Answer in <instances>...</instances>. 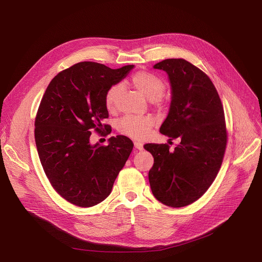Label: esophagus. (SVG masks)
<instances>
[{
	"label": "esophagus",
	"mask_w": 262,
	"mask_h": 262,
	"mask_svg": "<svg viewBox=\"0 0 262 262\" xmlns=\"http://www.w3.org/2000/svg\"><path fill=\"white\" fill-rule=\"evenodd\" d=\"M135 148H137L138 150H143V144L139 143V142H135Z\"/></svg>",
	"instance_id": "obj_1"
}]
</instances>
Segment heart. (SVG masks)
<instances>
[{
    "instance_id": "1",
    "label": "heart",
    "mask_w": 262,
    "mask_h": 262,
    "mask_svg": "<svg viewBox=\"0 0 262 262\" xmlns=\"http://www.w3.org/2000/svg\"><path fill=\"white\" fill-rule=\"evenodd\" d=\"M130 84L147 99L152 100L157 105L162 104L161 95L165 89L164 82L156 74L148 71H138L130 79ZM121 86H112L105 93L104 103L107 110H113L116 105L117 98L120 94ZM155 125V120L151 117H125L118 123V130L125 136L136 140L146 138L148 133Z\"/></svg>"
}]
</instances>
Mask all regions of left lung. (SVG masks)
<instances>
[{
    "instance_id": "1",
    "label": "left lung",
    "mask_w": 262,
    "mask_h": 262,
    "mask_svg": "<svg viewBox=\"0 0 262 262\" xmlns=\"http://www.w3.org/2000/svg\"><path fill=\"white\" fill-rule=\"evenodd\" d=\"M154 68L167 72L171 86L169 113L160 132L180 143L146 144L155 159L148 178L154 196L171 207L198 200L213 182L225 154L227 133L215 87L198 67L184 59H166Z\"/></svg>"
}]
</instances>
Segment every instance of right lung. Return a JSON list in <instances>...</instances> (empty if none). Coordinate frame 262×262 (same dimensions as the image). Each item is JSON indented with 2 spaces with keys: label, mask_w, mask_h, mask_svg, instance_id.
<instances>
[{
  "label": "right lung",
  "mask_w": 262,
  "mask_h": 262,
  "mask_svg": "<svg viewBox=\"0 0 262 262\" xmlns=\"http://www.w3.org/2000/svg\"><path fill=\"white\" fill-rule=\"evenodd\" d=\"M134 67L77 63L57 74L41 99L35 119L37 151L53 188L74 205L103 201L133 150L125 136L111 137L107 146L91 144L90 136L93 129L111 133L103 123L108 117L105 93Z\"/></svg>",
  "instance_id": "right-lung-1"
}]
</instances>
